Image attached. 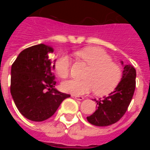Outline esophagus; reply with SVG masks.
<instances>
[{
    "instance_id": "obj_1",
    "label": "esophagus",
    "mask_w": 150,
    "mask_h": 150,
    "mask_svg": "<svg viewBox=\"0 0 150 150\" xmlns=\"http://www.w3.org/2000/svg\"><path fill=\"white\" fill-rule=\"evenodd\" d=\"M72 97L75 98V99H76V100H83L84 98H83V96H75V95H72L71 96Z\"/></svg>"
}]
</instances>
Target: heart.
Returning a JSON list of instances; mask_svg holds the SVG:
<instances>
[{
    "label": "heart",
    "instance_id": "heart-1",
    "mask_svg": "<svg viewBox=\"0 0 150 150\" xmlns=\"http://www.w3.org/2000/svg\"><path fill=\"white\" fill-rule=\"evenodd\" d=\"M75 55L89 67L83 80L71 79L63 82L62 88L65 92L75 96L87 94L91 91L97 96H105L114 91L122 79V70L112 62L110 55L98 47H87L78 50ZM71 61L67 55L56 59L54 69L61 78L70 74Z\"/></svg>",
    "mask_w": 150,
    "mask_h": 150
}]
</instances>
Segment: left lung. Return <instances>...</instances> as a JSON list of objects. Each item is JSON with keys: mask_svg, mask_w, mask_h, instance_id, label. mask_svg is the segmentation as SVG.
Returning a JSON list of instances; mask_svg holds the SVG:
<instances>
[{"mask_svg": "<svg viewBox=\"0 0 150 150\" xmlns=\"http://www.w3.org/2000/svg\"><path fill=\"white\" fill-rule=\"evenodd\" d=\"M136 75V70L132 66L125 65L122 79L115 91L103 99H95L97 109L91 116H87L88 122L96 126H108L121 119L134 94Z\"/></svg>", "mask_w": 150, "mask_h": 150, "instance_id": "left-lung-1", "label": "left lung"}]
</instances>
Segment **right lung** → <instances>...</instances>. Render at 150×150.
I'll use <instances>...</instances> for the list:
<instances>
[{
    "label": "right lung",
    "mask_w": 150,
    "mask_h": 150,
    "mask_svg": "<svg viewBox=\"0 0 150 150\" xmlns=\"http://www.w3.org/2000/svg\"><path fill=\"white\" fill-rule=\"evenodd\" d=\"M52 47L45 44L22 50L11 68L10 92L22 116L32 121H43L55 112L71 95L54 88V65L50 54Z\"/></svg>",
    "instance_id": "1"
}]
</instances>
